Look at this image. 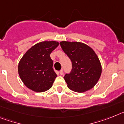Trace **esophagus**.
I'll use <instances>...</instances> for the list:
<instances>
[{"instance_id": "1", "label": "esophagus", "mask_w": 124, "mask_h": 124, "mask_svg": "<svg viewBox=\"0 0 124 124\" xmlns=\"http://www.w3.org/2000/svg\"><path fill=\"white\" fill-rule=\"evenodd\" d=\"M59 74H60V75H62L63 74V70H61L59 71Z\"/></svg>"}]
</instances>
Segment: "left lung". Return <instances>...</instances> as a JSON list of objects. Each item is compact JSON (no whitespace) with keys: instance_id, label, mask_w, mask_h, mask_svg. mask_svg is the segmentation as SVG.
Wrapping results in <instances>:
<instances>
[{"instance_id":"obj_1","label":"left lung","mask_w":124,"mask_h":124,"mask_svg":"<svg viewBox=\"0 0 124 124\" xmlns=\"http://www.w3.org/2000/svg\"><path fill=\"white\" fill-rule=\"evenodd\" d=\"M60 44L72 63L71 72L64 76L67 87L79 93L93 88L102 74L101 63L94 50L78 42L62 41Z\"/></svg>"}]
</instances>
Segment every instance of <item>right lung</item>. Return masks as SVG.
<instances>
[{"label": "right lung", "mask_w": 124, "mask_h": 124, "mask_svg": "<svg viewBox=\"0 0 124 124\" xmlns=\"http://www.w3.org/2000/svg\"><path fill=\"white\" fill-rule=\"evenodd\" d=\"M57 41H43L35 44L24 54L18 65V72L23 84L36 92L52 87L57 74L54 71L51 52L57 47Z\"/></svg>", "instance_id": "add662e5"}]
</instances>
